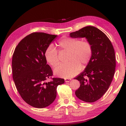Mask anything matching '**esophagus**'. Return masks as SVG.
<instances>
[{"mask_svg": "<svg viewBox=\"0 0 126 126\" xmlns=\"http://www.w3.org/2000/svg\"><path fill=\"white\" fill-rule=\"evenodd\" d=\"M71 80V79H69V78H67V79H65V82H69Z\"/></svg>", "mask_w": 126, "mask_h": 126, "instance_id": "obj_1", "label": "esophagus"}]
</instances>
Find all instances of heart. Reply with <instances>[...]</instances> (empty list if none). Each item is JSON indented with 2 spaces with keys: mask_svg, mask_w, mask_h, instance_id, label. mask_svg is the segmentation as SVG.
I'll return each instance as SVG.
<instances>
[{
  "mask_svg": "<svg viewBox=\"0 0 126 126\" xmlns=\"http://www.w3.org/2000/svg\"><path fill=\"white\" fill-rule=\"evenodd\" d=\"M57 46L60 50L69 51L68 63L61 64L54 69L55 75L68 78L77 75L89 65L93 55V47L89 40L80 41L77 38L64 37L58 41ZM45 58L50 65L55 67L59 63L58 51L50 45L46 48Z\"/></svg>",
  "mask_w": 126,
  "mask_h": 126,
  "instance_id": "1",
  "label": "heart"
}]
</instances>
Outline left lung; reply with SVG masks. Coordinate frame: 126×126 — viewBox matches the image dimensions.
I'll use <instances>...</instances> for the list:
<instances>
[{"label":"left lung","mask_w":126,"mask_h":126,"mask_svg":"<svg viewBox=\"0 0 126 126\" xmlns=\"http://www.w3.org/2000/svg\"><path fill=\"white\" fill-rule=\"evenodd\" d=\"M71 37H86L91 43L93 55L89 65L75 79L80 82L75 94L80 100L93 103L109 89L114 75V49L106 35L93 26H86L70 34Z\"/></svg>","instance_id":"left-lung-1"}]
</instances>
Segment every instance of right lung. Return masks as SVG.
Listing matches in <instances>:
<instances>
[{
  "label": "right lung",
  "mask_w": 126,
  "mask_h": 126,
  "mask_svg": "<svg viewBox=\"0 0 126 126\" xmlns=\"http://www.w3.org/2000/svg\"><path fill=\"white\" fill-rule=\"evenodd\" d=\"M57 35L33 33L20 41L12 56L13 79L16 88L26 103L42 109L49 106L56 97L58 85L64 79L51 78L53 72L47 64L46 48ZM48 78L52 80L47 81Z\"/></svg>",
  "instance_id": "obj_1"
}]
</instances>
